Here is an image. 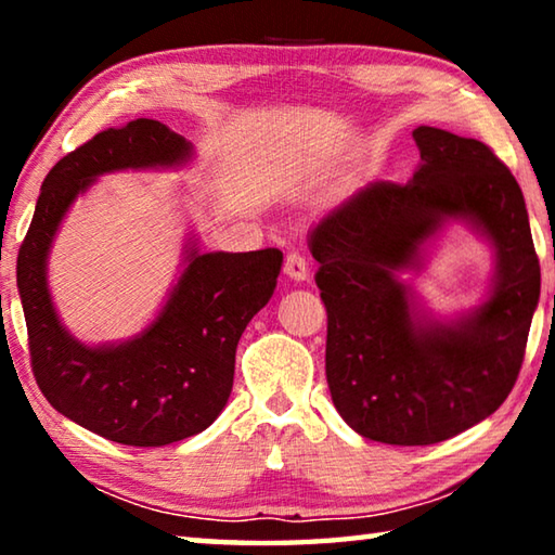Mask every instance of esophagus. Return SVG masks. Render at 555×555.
<instances>
[{
	"label": "esophagus",
	"mask_w": 555,
	"mask_h": 555,
	"mask_svg": "<svg viewBox=\"0 0 555 555\" xmlns=\"http://www.w3.org/2000/svg\"><path fill=\"white\" fill-rule=\"evenodd\" d=\"M284 274L294 281H306L308 279V261L298 251H288L284 259Z\"/></svg>",
	"instance_id": "1"
}]
</instances>
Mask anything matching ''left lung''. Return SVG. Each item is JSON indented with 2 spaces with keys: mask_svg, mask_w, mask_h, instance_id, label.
Masks as SVG:
<instances>
[{
  "mask_svg": "<svg viewBox=\"0 0 555 555\" xmlns=\"http://www.w3.org/2000/svg\"><path fill=\"white\" fill-rule=\"evenodd\" d=\"M413 139L421 164L409 183L364 185L311 232L333 403L357 434L389 446L440 443L500 409L541 294L529 212L509 168L487 144L446 129L418 127ZM453 219L491 242L495 279L480 307L440 324L398 274L417 270Z\"/></svg>",
  "mask_w": 555,
  "mask_h": 555,
  "instance_id": "obj_1",
  "label": "left lung"
}]
</instances>
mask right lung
Here are the masks:
<instances>
[{
    "label": "right lung",
    "mask_w": 555,
    "mask_h": 555,
    "mask_svg": "<svg viewBox=\"0 0 555 555\" xmlns=\"http://www.w3.org/2000/svg\"><path fill=\"white\" fill-rule=\"evenodd\" d=\"M193 144L156 119L100 131L63 156L41 185L16 259L34 377L51 406L121 446L158 448L191 438L220 416L244 327L269 304L284 255L203 251L193 237L156 321L125 343L86 345L65 331L49 291V251L65 212L100 176L173 168Z\"/></svg>",
    "instance_id": "right-lung-1"
}]
</instances>
